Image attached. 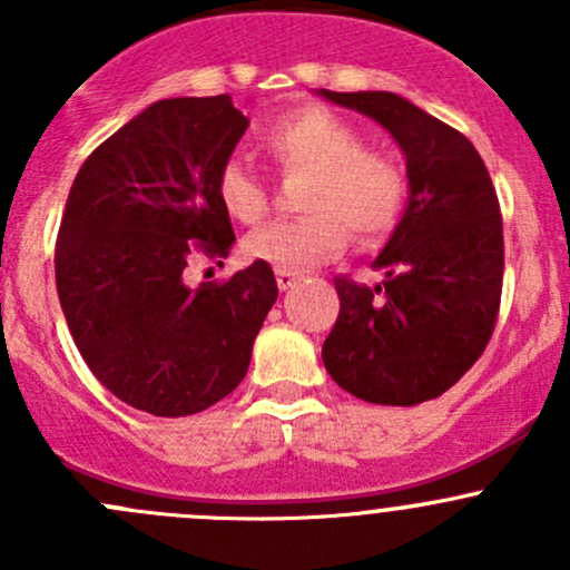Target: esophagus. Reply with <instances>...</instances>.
Segmentation results:
<instances>
[{
	"instance_id": "1",
	"label": "esophagus",
	"mask_w": 570,
	"mask_h": 570,
	"mask_svg": "<svg viewBox=\"0 0 570 570\" xmlns=\"http://www.w3.org/2000/svg\"><path fill=\"white\" fill-rule=\"evenodd\" d=\"M275 281H278V289L286 292L297 284V275L289 273V269H275Z\"/></svg>"
}]
</instances>
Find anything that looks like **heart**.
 <instances>
[{
    "instance_id": "1",
    "label": "heart",
    "mask_w": 570,
    "mask_h": 570,
    "mask_svg": "<svg viewBox=\"0 0 570 570\" xmlns=\"http://www.w3.org/2000/svg\"><path fill=\"white\" fill-rule=\"evenodd\" d=\"M264 148L286 174H308L297 220H278L245 239V253L278 269L303 273L347 245L346 228L361 245L394 228L405 204V174L389 151L364 146L350 120L325 107H306L273 120ZM217 200L232 220L256 226L269 212V193L245 165L226 163L217 174Z\"/></svg>"
}]
</instances>
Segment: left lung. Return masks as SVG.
<instances>
[{
  "label": "left lung",
  "instance_id": "left-lung-1",
  "mask_svg": "<svg viewBox=\"0 0 570 570\" xmlns=\"http://www.w3.org/2000/svg\"><path fill=\"white\" fill-rule=\"evenodd\" d=\"M322 96L386 126L407 165V209L372 267L375 289L333 278L338 317L322 344L333 381L377 405H416L455 386L491 342L504 275L502 212L476 148L386 90Z\"/></svg>",
  "mask_w": 570,
  "mask_h": 570
}]
</instances>
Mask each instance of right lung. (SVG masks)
I'll return each mask as SVG.
<instances>
[{
  "instance_id": "add662e5",
  "label": "right lung",
  "mask_w": 570,
  "mask_h": 570,
  "mask_svg": "<svg viewBox=\"0 0 570 570\" xmlns=\"http://www.w3.org/2000/svg\"><path fill=\"white\" fill-rule=\"evenodd\" d=\"M245 129L228 94L157 101L107 137L71 184L57 295L85 364L137 411L189 416L232 394L278 297L267 262L198 289L184 284L193 253L226 258L234 245L217 174Z\"/></svg>"
}]
</instances>
